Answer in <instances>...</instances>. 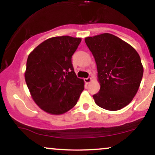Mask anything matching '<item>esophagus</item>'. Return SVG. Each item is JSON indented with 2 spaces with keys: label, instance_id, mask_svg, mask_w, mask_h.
Masks as SVG:
<instances>
[{
  "label": "esophagus",
  "instance_id": "obj_1",
  "mask_svg": "<svg viewBox=\"0 0 155 155\" xmlns=\"http://www.w3.org/2000/svg\"><path fill=\"white\" fill-rule=\"evenodd\" d=\"M84 82L85 84H90L92 81V79L90 77L87 78V79H84Z\"/></svg>",
  "mask_w": 155,
  "mask_h": 155
}]
</instances>
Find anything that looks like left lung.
Here are the masks:
<instances>
[{"instance_id":"obj_1","label":"left lung","mask_w":155,"mask_h":155,"mask_svg":"<svg viewBox=\"0 0 155 155\" xmlns=\"http://www.w3.org/2000/svg\"><path fill=\"white\" fill-rule=\"evenodd\" d=\"M85 43L95 58L100 91L95 104L108 111L127 106L138 92L143 74L139 54L132 46L110 33L86 37Z\"/></svg>"}]
</instances>
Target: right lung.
Returning <instances> with one entry per match:
<instances>
[{"mask_svg": "<svg viewBox=\"0 0 155 155\" xmlns=\"http://www.w3.org/2000/svg\"><path fill=\"white\" fill-rule=\"evenodd\" d=\"M81 38L63 35L48 38L28 55L25 79L38 107L52 115L68 111L79 100L84 81L71 63Z\"/></svg>", "mask_w": 155, "mask_h": 155, "instance_id": "add662e5", "label": "right lung"}]
</instances>
